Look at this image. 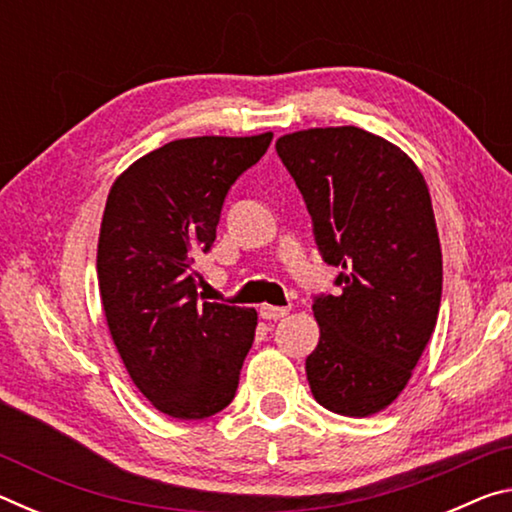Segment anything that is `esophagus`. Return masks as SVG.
<instances>
[{"instance_id": "34e87169", "label": "esophagus", "mask_w": 512, "mask_h": 512, "mask_svg": "<svg viewBox=\"0 0 512 512\" xmlns=\"http://www.w3.org/2000/svg\"><path fill=\"white\" fill-rule=\"evenodd\" d=\"M289 314V307H275V305H262L259 307V316L264 320H280Z\"/></svg>"}]
</instances>
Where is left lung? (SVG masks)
<instances>
[{
	"label": "left lung",
	"mask_w": 512,
	"mask_h": 512,
	"mask_svg": "<svg viewBox=\"0 0 512 512\" xmlns=\"http://www.w3.org/2000/svg\"><path fill=\"white\" fill-rule=\"evenodd\" d=\"M277 155L314 221L320 255L341 268L318 296L305 370L327 411L368 418L397 400L433 334L443 253L429 187L400 146L357 126L282 135Z\"/></svg>",
	"instance_id": "8db88e82"
}]
</instances>
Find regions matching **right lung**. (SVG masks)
I'll return each instance as SVG.
<instances>
[{"instance_id": "1", "label": "right lung", "mask_w": 512, "mask_h": 512, "mask_svg": "<svg viewBox=\"0 0 512 512\" xmlns=\"http://www.w3.org/2000/svg\"><path fill=\"white\" fill-rule=\"evenodd\" d=\"M271 140H173L110 187L97 248L103 314L133 384L171 418L203 420L235 400L257 311L198 300L196 257L214 244L228 189Z\"/></svg>"}]
</instances>
